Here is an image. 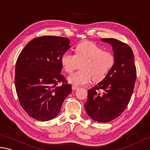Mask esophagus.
I'll use <instances>...</instances> for the list:
<instances>
[{
	"label": "esophagus",
	"mask_w": 150,
	"mask_h": 150,
	"mask_svg": "<svg viewBox=\"0 0 150 150\" xmlns=\"http://www.w3.org/2000/svg\"><path fill=\"white\" fill-rule=\"evenodd\" d=\"M78 88H79V87H78V86H76L73 85V86H72V89L73 90H78Z\"/></svg>",
	"instance_id": "1"
}]
</instances>
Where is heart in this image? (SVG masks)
<instances>
[{
    "mask_svg": "<svg viewBox=\"0 0 150 150\" xmlns=\"http://www.w3.org/2000/svg\"><path fill=\"white\" fill-rule=\"evenodd\" d=\"M115 58L113 54L91 41H83L75 48V54L69 52L63 54L61 64L64 70L71 73L80 64L81 70L72 74L68 78L69 83L82 86L90 83L93 79L98 82L103 80L114 67Z\"/></svg>",
    "mask_w": 150,
    "mask_h": 150,
    "instance_id": "obj_1",
    "label": "heart"
}]
</instances>
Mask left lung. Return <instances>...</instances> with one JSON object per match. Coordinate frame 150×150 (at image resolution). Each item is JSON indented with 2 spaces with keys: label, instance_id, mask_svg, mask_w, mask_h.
I'll list each match as a JSON object with an SVG mask.
<instances>
[{
  "label": "left lung",
  "instance_id": "obj_1",
  "mask_svg": "<svg viewBox=\"0 0 150 150\" xmlns=\"http://www.w3.org/2000/svg\"><path fill=\"white\" fill-rule=\"evenodd\" d=\"M112 47L114 67L107 76L88 91L84 105L87 114L95 121L107 122L119 117L132 97L136 79V68L132 49L113 38L101 39Z\"/></svg>",
  "mask_w": 150,
  "mask_h": 150
}]
</instances>
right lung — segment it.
<instances>
[{
  "mask_svg": "<svg viewBox=\"0 0 150 150\" xmlns=\"http://www.w3.org/2000/svg\"><path fill=\"white\" fill-rule=\"evenodd\" d=\"M70 47L67 38L45 35L31 40L18 56L16 90L21 106L33 119H53L72 92V86L60 74L61 57Z\"/></svg>",
  "mask_w": 150,
  "mask_h": 150,
  "instance_id": "add662e5",
  "label": "right lung"
}]
</instances>
